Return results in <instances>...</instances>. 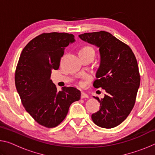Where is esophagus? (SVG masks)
Wrapping results in <instances>:
<instances>
[{"mask_svg": "<svg viewBox=\"0 0 155 155\" xmlns=\"http://www.w3.org/2000/svg\"><path fill=\"white\" fill-rule=\"evenodd\" d=\"M81 98H89V96L87 95V94L82 92V93H81Z\"/></svg>", "mask_w": 155, "mask_h": 155, "instance_id": "1", "label": "esophagus"}]
</instances>
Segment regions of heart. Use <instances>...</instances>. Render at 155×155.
Wrapping results in <instances>:
<instances>
[{
    "label": "heart",
    "mask_w": 155,
    "mask_h": 155,
    "mask_svg": "<svg viewBox=\"0 0 155 155\" xmlns=\"http://www.w3.org/2000/svg\"><path fill=\"white\" fill-rule=\"evenodd\" d=\"M82 50H90V51H94V49H93L92 48H91V47H90V46H85V47H83V48H81V51H82ZM80 84H81V85H83V82H81Z\"/></svg>",
    "instance_id": "b5f03b06"
}]
</instances>
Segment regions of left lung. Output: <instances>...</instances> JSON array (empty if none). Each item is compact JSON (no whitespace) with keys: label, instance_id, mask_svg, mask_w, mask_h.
<instances>
[{"label":"left lung","instance_id":"8db88e82","mask_svg":"<svg viewBox=\"0 0 155 155\" xmlns=\"http://www.w3.org/2000/svg\"><path fill=\"white\" fill-rule=\"evenodd\" d=\"M81 40L99 48L101 64L94 81L95 88L106 91L99 111L91 119L100 127L111 128L127 118L135 105L140 85L137 61L132 50L111 33L101 31L78 35Z\"/></svg>","mask_w":155,"mask_h":155}]
</instances>
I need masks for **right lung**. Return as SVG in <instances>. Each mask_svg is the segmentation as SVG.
Listing matches in <instances>:
<instances>
[{
  "label": "right lung",
  "mask_w": 155,
  "mask_h": 155,
  "mask_svg": "<svg viewBox=\"0 0 155 155\" xmlns=\"http://www.w3.org/2000/svg\"><path fill=\"white\" fill-rule=\"evenodd\" d=\"M74 41L67 33H44L31 40L22 50L15 72V84L21 102L31 116L46 128L58 126L66 117L72 103L81 98L73 87L57 91L51 80L58 70L64 50Z\"/></svg>",
  "instance_id": "right-lung-1"
}]
</instances>
